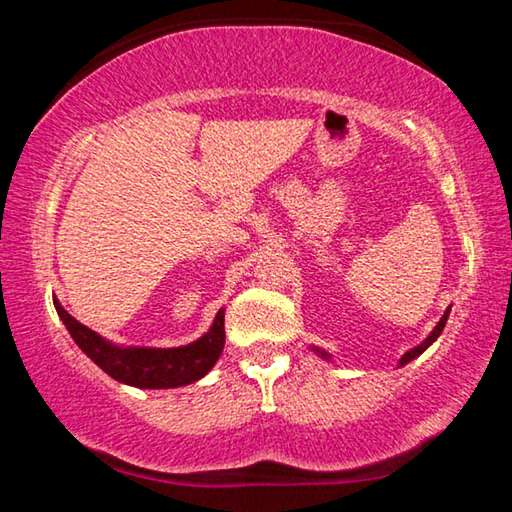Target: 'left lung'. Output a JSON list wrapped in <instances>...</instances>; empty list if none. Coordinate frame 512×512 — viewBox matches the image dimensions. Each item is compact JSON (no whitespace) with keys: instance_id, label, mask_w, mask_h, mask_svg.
I'll return each mask as SVG.
<instances>
[{"instance_id":"8db88e82","label":"left lung","mask_w":512,"mask_h":512,"mask_svg":"<svg viewBox=\"0 0 512 512\" xmlns=\"http://www.w3.org/2000/svg\"><path fill=\"white\" fill-rule=\"evenodd\" d=\"M447 318H449V307H447V311H445V314H443V318H440L438 320V325L436 327H433V332L427 336V339H424L420 345H415V348L413 350H409V352H404L402 354V359H400V366H406V363H409V361H413L415 357H420V354L424 352V350H427L429 348V345L433 343V341H436L438 339V336H440V332H443V329H445V323H447ZM311 350H314L316 354H320V357H323V359H332V357H329V354L327 352H323V350H318V348H311Z\"/></svg>"}]
</instances>
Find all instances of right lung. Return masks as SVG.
<instances>
[{
	"label": "right lung",
	"instance_id": "right-lung-1",
	"mask_svg": "<svg viewBox=\"0 0 512 512\" xmlns=\"http://www.w3.org/2000/svg\"><path fill=\"white\" fill-rule=\"evenodd\" d=\"M54 307L74 343L97 366L121 384L135 388H178L194 384L212 370L225 345V309L216 311L212 327L194 343L180 348H124L103 339L94 329L69 316L58 300Z\"/></svg>",
	"mask_w": 512,
	"mask_h": 512
}]
</instances>
